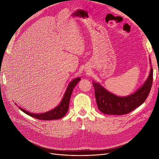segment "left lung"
Returning a JSON list of instances; mask_svg holds the SVG:
<instances>
[{"mask_svg":"<svg viewBox=\"0 0 159 159\" xmlns=\"http://www.w3.org/2000/svg\"><path fill=\"white\" fill-rule=\"evenodd\" d=\"M152 76L153 71L151 68L148 79L142 87L133 94L123 98L113 95L99 84L93 82L99 110L104 114L115 115H125L131 112L145 102L152 87Z\"/></svg>","mask_w":159,"mask_h":159,"instance_id":"1","label":"left lung"}]
</instances>
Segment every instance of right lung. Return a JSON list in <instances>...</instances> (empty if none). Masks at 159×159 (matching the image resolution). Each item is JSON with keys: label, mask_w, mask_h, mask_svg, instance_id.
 I'll use <instances>...</instances> for the list:
<instances>
[{"label": "right lung", "mask_w": 159, "mask_h": 159, "mask_svg": "<svg viewBox=\"0 0 159 159\" xmlns=\"http://www.w3.org/2000/svg\"><path fill=\"white\" fill-rule=\"evenodd\" d=\"M80 80V78H75L73 81H71L69 85L68 86V88L66 89V93L63 99H62L60 104L57 106L54 109H52L50 111H48L42 114H35V113H31L30 112H28L25 109H22L21 107H18L21 111L26 114L28 115L29 116L32 117H34L36 119H40V120H53V119H58L64 117V115L68 112L69 109V104H70V100L71 98V95L73 91L74 88L75 86L79 82Z\"/></svg>", "instance_id": "obj_1"}]
</instances>
